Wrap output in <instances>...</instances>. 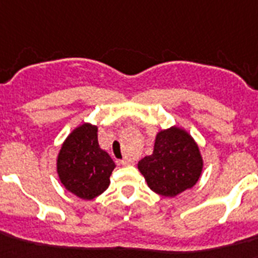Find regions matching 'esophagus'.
<instances>
[{"mask_svg":"<svg viewBox=\"0 0 258 258\" xmlns=\"http://www.w3.org/2000/svg\"><path fill=\"white\" fill-rule=\"evenodd\" d=\"M120 163L122 166H129V165H132V161H129V159H121Z\"/></svg>","mask_w":258,"mask_h":258,"instance_id":"34e87169","label":"esophagus"}]
</instances>
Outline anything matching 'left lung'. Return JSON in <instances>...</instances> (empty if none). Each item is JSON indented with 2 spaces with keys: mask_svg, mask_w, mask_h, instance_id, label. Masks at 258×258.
I'll use <instances>...</instances> for the list:
<instances>
[{
  "mask_svg": "<svg viewBox=\"0 0 258 258\" xmlns=\"http://www.w3.org/2000/svg\"><path fill=\"white\" fill-rule=\"evenodd\" d=\"M150 190L174 198L197 184L203 170L199 146L184 129L171 126L158 132L152 155L138 162Z\"/></svg>",
  "mask_w": 258,
  "mask_h": 258,
  "instance_id": "8db88e82",
  "label": "left lung"
}]
</instances>
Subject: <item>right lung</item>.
Masks as SVG:
<instances>
[{
  "mask_svg": "<svg viewBox=\"0 0 258 258\" xmlns=\"http://www.w3.org/2000/svg\"><path fill=\"white\" fill-rule=\"evenodd\" d=\"M116 167L110 155L100 148L97 126L84 122L68 134L56 158V171L66 190L91 201L109 187Z\"/></svg>",
  "mask_w": 258,
  "mask_h": 258,
  "instance_id": "add662e5",
  "label": "right lung"
}]
</instances>
